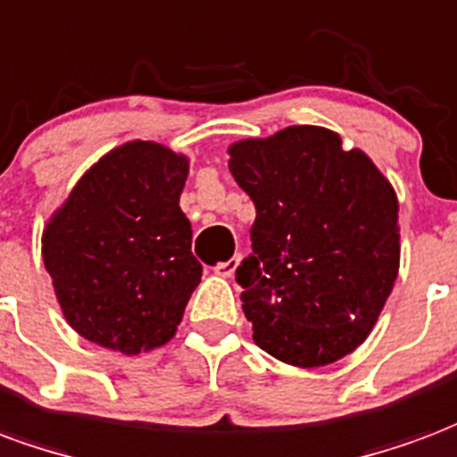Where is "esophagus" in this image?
Listing matches in <instances>:
<instances>
[{"mask_svg": "<svg viewBox=\"0 0 457 457\" xmlns=\"http://www.w3.org/2000/svg\"><path fill=\"white\" fill-rule=\"evenodd\" d=\"M239 259H242V254H235L232 259H228V262H220L218 266H215V273H218V276H225V278H229L232 273L237 271Z\"/></svg>", "mask_w": 457, "mask_h": 457, "instance_id": "34e87169", "label": "esophagus"}]
</instances>
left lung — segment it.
<instances>
[{"label": "left lung", "mask_w": 457, "mask_h": 457, "mask_svg": "<svg viewBox=\"0 0 457 457\" xmlns=\"http://www.w3.org/2000/svg\"><path fill=\"white\" fill-rule=\"evenodd\" d=\"M229 171L256 208L252 254L235 273L256 346L297 368L351 353L400 269L390 181L317 125L235 143Z\"/></svg>", "instance_id": "1"}]
</instances>
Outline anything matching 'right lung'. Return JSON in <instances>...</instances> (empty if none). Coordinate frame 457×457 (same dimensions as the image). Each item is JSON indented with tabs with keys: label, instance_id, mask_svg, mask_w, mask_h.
I'll list each match as a JSON object with an SVG mask.
<instances>
[{
	"label": "right lung",
	"instance_id": "right-lung-1",
	"mask_svg": "<svg viewBox=\"0 0 457 457\" xmlns=\"http://www.w3.org/2000/svg\"><path fill=\"white\" fill-rule=\"evenodd\" d=\"M188 162L135 140L79 179L43 232V262L77 334L120 353L167 344L201 283L179 208Z\"/></svg>",
	"mask_w": 457,
	"mask_h": 457
}]
</instances>
